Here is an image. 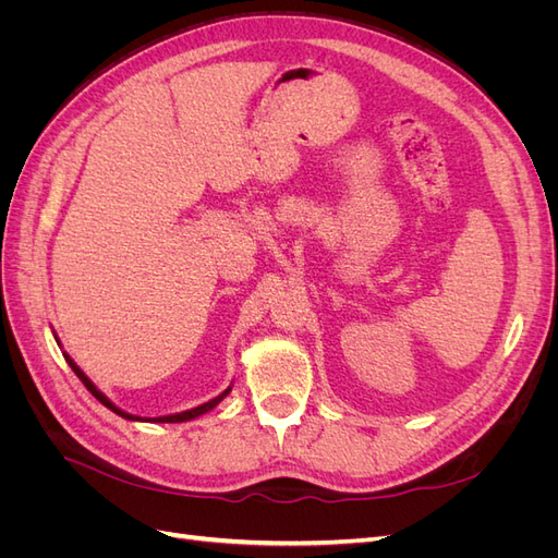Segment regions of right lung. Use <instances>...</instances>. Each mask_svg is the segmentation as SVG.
<instances>
[{
	"label": "right lung",
	"instance_id": "1",
	"mask_svg": "<svg viewBox=\"0 0 558 558\" xmlns=\"http://www.w3.org/2000/svg\"><path fill=\"white\" fill-rule=\"evenodd\" d=\"M66 359V363H70V367L74 369V373H76V377L83 381V386H86L88 388V391L99 400V402H102L105 404V408H109L111 412H116V414H121L123 418H130V421H140V416H132V414H128V412H123V410H118L116 408V404L105 396V393H99L97 391V388H95V384L86 377V375H83L81 373V369L76 367V363L70 359V356H64ZM230 393V388H226V391L221 393V396H216L214 400H209V402H205V404H199V408H195V410H189V412H181V414H172V416H158V418H154V421H158V424H179V421H189V418H195V416H199V414H205V412H209V410H214L216 408V404L218 402H221L226 396Z\"/></svg>",
	"mask_w": 558,
	"mask_h": 558
}]
</instances>
